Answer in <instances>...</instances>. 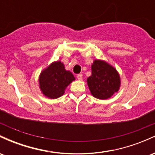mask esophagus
Returning a JSON list of instances; mask_svg holds the SVG:
<instances>
[{"label":"esophagus","instance_id":"obj_1","mask_svg":"<svg viewBox=\"0 0 155 155\" xmlns=\"http://www.w3.org/2000/svg\"><path fill=\"white\" fill-rule=\"evenodd\" d=\"M76 77H77L78 80L81 81V80H82V74H78Z\"/></svg>","mask_w":155,"mask_h":155}]
</instances>
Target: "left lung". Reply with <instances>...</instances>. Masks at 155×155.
<instances>
[{
  "label": "left lung",
  "mask_w": 155,
  "mask_h": 155,
  "mask_svg": "<svg viewBox=\"0 0 155 155\" xmlns=\"http://www.w3.org/2000/svg\"><path fill=\"white\" fill-rule=\"evenodd\" d=\"M91 71L92 75L87 79V83L93 97L106 100L119 91L120 75L114 67L104 60H95Z\"/></svg>",
  "instance_id": "left-lung-1"
}]
</instances>
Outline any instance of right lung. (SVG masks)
Instances as JSON below:
<instances>
[{"label":"right lung","mask_w":155,"mask_h":155,"mask_svg":"<svg viewBox=\"0 0 155 155\" xmlns=\"http://www.w3.org/2000/svg\"><path fill=\"white\" fill-rule=\"evenodd\" d=\"M74 81V76L65 69L61 61L52 62L41 71L38 77L41 92L50 99H56L63 95L65 89Z\"/></svg>","instance_id":"right-lung-1"}]
</instances>
